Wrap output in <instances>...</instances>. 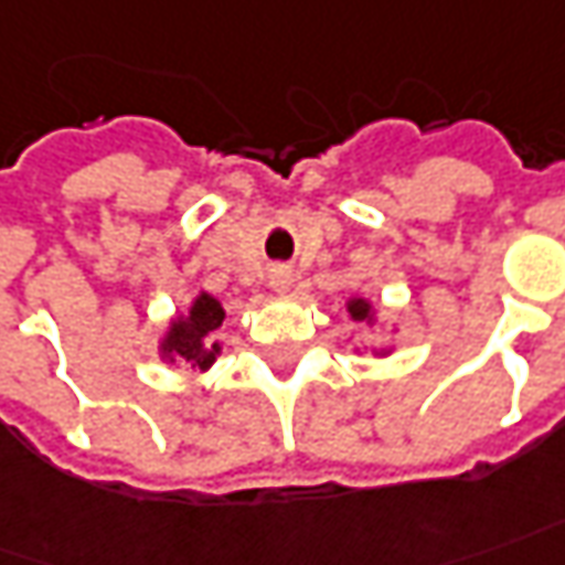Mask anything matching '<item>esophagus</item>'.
I'll list each match as a JSON object with an SVG mask.
<instances>
[{"label": "esophagus", "mask_w": 565, "mask_h": 565, "mask_svg": "<svg viewBox=\"0 0 565 565\" xmlns=\"http://www.w3.org/2000/svg\"><path fill=\"white\" fill-rule=\"evenodd\" d=\"M290 284H294V271L287 266H275L268 271V287H271L275 294H287Z\"/></svg>", "instance_id": "esophagus-1"}]
</instances>
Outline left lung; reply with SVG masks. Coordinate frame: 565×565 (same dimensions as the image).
<instances>
[{
    "label": "left lung",
    "instance_id": "8db88e82",
    "mask_svg": "<svg viewBox=\"0 0 565 565\" xmlns=\"http://www.w3.org/2000/svg\"><path fill=\"white\" fill-rule=\"evenodd\" d=\"M347 315L352 318V321H359V324H364V328H380V309L374 299L367 297H349L347 299ZM395 331V328H393ZM352 352H367V347H352ZM371 355L374 359H386V355H393V347H377L371 349Z\"/></svg>",
    "mask_w": 565,
    "mask_h": 565
}]
</instances>
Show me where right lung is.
Returning a JSON list of instances; mask_svg holds the SVG:
<instances>
[{
	"label": "right lung",
	"mask_w": 565,
	"mask_h": 565,
	"mask_svg": "<svg viewBox=\"0 0 565 565\" xmlns=\"http://www.w3.org/2000/svg\"><path fill=\"white\" fill-rule=\"evenodd\" d=\"M225 309L213 294L201 290L188 302V312H175L157 340V355L167 364H188L191 371L206 374L222 355V343L213 333L222 328Z\"/></svg>",
	"instance_id": "obj_1"
}]
</instances>
